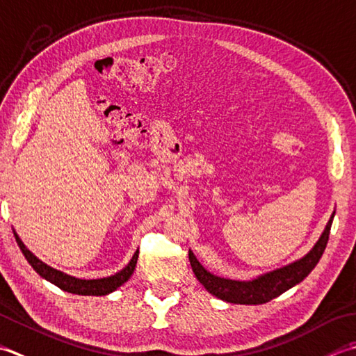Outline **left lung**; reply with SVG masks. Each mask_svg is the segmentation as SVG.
<instances>
[{"label":"left lung","mask_w":356,"mask_h":356,"mask_svg":"<svg viewBox=\"0 0 356 356\" xmlns=\"http://www.w3.org/2000/svg\"><path fill=\"white\" fill-rule=\"evenodd\" d=\"M333 216L335 215L330 216L327 226H325L321 238L318 239V243L315 244V248L300 261L282 267V269L266 273L263 277H259L253 281L224 280V278L215 277L212 273H209L204 267L198 263V259L193 257V253L188 252V259H191V266L193 269L195 277H197L201 284L206 287L207 292L218 296L220 300H224L227 302H235V304L269 302L270 300L277 298V296H280L281 293H284L290 287L298 284V282H301L312 270L315 269V266L318 264V261H320V258L323 257V253L325 250V245H327Z\"/></svg>","instance_id":"left-lung-1"}]
</instances>
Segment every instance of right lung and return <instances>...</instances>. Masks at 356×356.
<instances>
[{"mask_svg":"<svg viewBox=\"0 0 356 356\" xmlns=\"http://www.w3.org/2000/svg\"><path fill=\"white\" fill-rule=\"evenodd\" d=\"M13 235H15V239H17L21 252H23V255L29 261V264L33 267V270L36 273H40L42 278H46L47 281L54 282L55 286H58L63 290H66V292L76 293V295L101 296V295H107V293L113 292V290H117L120 286L124 284V282L130 277H132L135 266H136V261H138V253H140V252H135V255L132 259H130V263L121 272L115 273L113 277L101 278V280H78L74 277H69V275L63 273V272H58V270L52 269V267H49L47 264L42 263V261L36 258L31 250L26 249L23 241L18 238L17 232H13Z\"/></svg>","mask_w":356,"mask_h":356,"instance_id":"right-lung-1","label":"right lung"}]
</instances>
